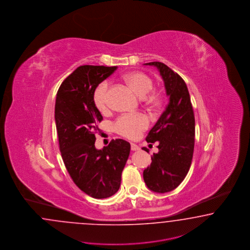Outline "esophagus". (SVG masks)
I'll use <instances>...</instances> for the list:
<instances>
[{
  "label": "esophagus",
  "mask_w": 250,
  "mask_h": 250,
  "mask_svg": "<svg viewBox=\"0 0 250 250\" xmlns=\"http://www.w3.org/2000/svg\"><path fill=\"white\" fill-rule=\"evenodd\" d=\"M130 149H131V151H139L140 147L138 145H135V144H131L130 145Z\"/></svg>",
  "instance_id": "34e87169"
}]
</instances>
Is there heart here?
<instances>
[{"label": "heart", "instance_id": "b5f03b06", "mask_svg": "<svg viewBox=\"0 0 250 250\" xmlns=\"http://www.w3.org/2000/svg\"><path fill=\"white\" fill-rule=\"evenodd\" d=\"M124 80L140 97H146L145 103L150 106H157L161 103V97L156 93L146 96L153 87V80L145 73L133 72L124 76ZM94 103L100 112H105L108 107V83H101L94 92ZM148 119L142 114L122 115L113 124L114 129L123 137L136 139L148 128Z\"/></svg>", "mask_w": 250, "mask_h": 250}]
</instances>
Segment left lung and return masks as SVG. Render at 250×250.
<instances>
[{
	"instance_id": "obj_1",
	"label": "left lung",
	"mask_w": 250,
	"mask_h": 250,
	"mask_svg": "<svg viewBox=\"0 0 250 250\" xmlns=\"http://www.w3.org/2000/svg\"><path fill=\"white\" fill-rule=\"evenodd\" d=\"M165 82L168 105L146 136L147 143L158 142L159 152L144 171L146 186L154 192L166 193L184 180L192 161L195 143L193 107L185 81L168 66L153 62ZM145 151L148 149L144 147Z\"/></svg>"
}]
</instances>
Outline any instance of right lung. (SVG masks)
Segmentation results:
<instances>
[{
  "instance_id": "right-lung-1",
  "label": "right lung",
  "mask_w": 250,
  "mask_h": 250,
  "mask_svg": "<svg viewBox=\"0 0 250 250\" xmlns=\"http://www.w3.org/2000/svg\"><path fill=\"white\" fill-rule=\"evenodd\" d=\"M115 70L116 66L83 65L57 93L55 121L65 167L74 184L95 199L108 198L119 190L130 152V145L121 139L111 140L102 150L95 147L103 117L94 103V92Z\"/></svg>"
}]
</instances>
